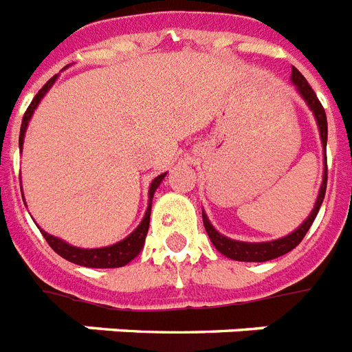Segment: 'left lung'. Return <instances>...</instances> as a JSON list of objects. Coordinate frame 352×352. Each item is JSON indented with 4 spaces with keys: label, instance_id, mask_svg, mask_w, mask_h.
Instances as JSON below:
<instances>
[{
    "label": "left lung",
    "instance_id": "obj_1",
    "mask_svg": "<svg viewBox=\"0 0 352 352\" xmlns=\"http://www.w3.org/2000/svg\"><path fill=\"white\" fill-rule=\"evenodd\" d=\"M292 85L296 87L298 94L303 98V101L307 103V107L313 111V116L316 120V125H318L320 131V140H322L323 151L327 147V116H325V111H323L322 103L316 98L314 91L311 89V85L307 83V80L300 74V70L292 67L291 74ZM325 187H327V156H323V179L322 185H320L318 198L314 201V207L311 210V214L302 221L300 227L292 230L291 234L283 236V238H278V240L271 241H240L232 240V238H227V236L220 234L218 230L214 229V225L210 223L205 210L201 212V218H204V225L207 234H209L212 245L216 247V251H220L221 254L230 258V260L236 261H269L274 260V258H280V256L287 254L289 251H292L294 247L303 240V236L307 234V230L311 229L314 218L318 214L320 207H322V201L325 198Z\"/></svg>",
    "mask_w": 352,
    "mask_h": 352
}]
</instances>
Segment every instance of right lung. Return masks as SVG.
Instances as JSON below:
<instances>
[{
    "label": "right lung",
    "mask_w": 352,
    "mask_h": 352,
    "mask_svg": "<svg viewBox=\"0 0 352 352\" xmlns=\"http://www.w3.org/2000/svg\"><path fill=\"white\" fill-rule=\"evenodd\" d=\"M67 69V67H65ZM58 76H52L43 87H41V91L36 94V98L32 100V103L29 105L27 112H25L23 122H21V129H19V148H23V140H25V132H27V127H29V122L32 120L34 111L38 109L39 101L43 100V96L47 92L50 91V87L54 85L56 80H58ZM167 176V173L160 174L156 178L153 179V184L148 187V205L147 210H145V216H143V220L140 221L136 229L132 230L131 234L127 238H123L122 241H116V243H112V245L107 247H96V249H83V247H76L70 245L69 241L61 240L58 236H52L49 232H45L43 229L41 230V234L47 240L54 252L65 258V260L72 261L76 265L81 267H92V269H114V267H123L127 265L129 261H132L136 258L143 249V243H145V238H147L148 232V221H151V209H153V198L156 189L160 187V184L163 182V178ZM23 196V194H21Z\"/></svg>",
    "instance_id": "right-lung-1"
}]
</instances>
